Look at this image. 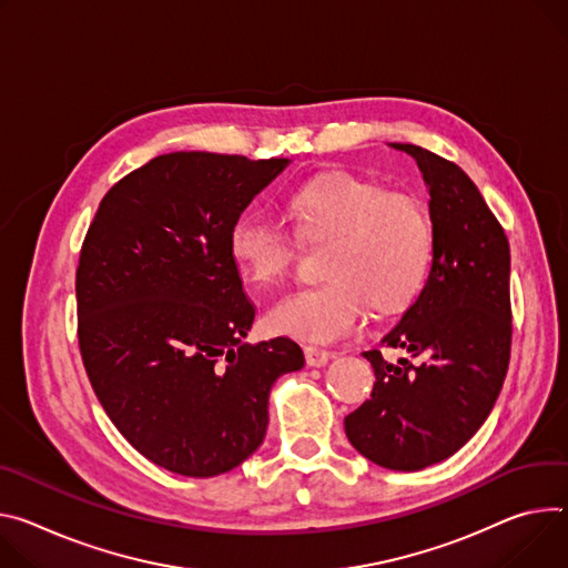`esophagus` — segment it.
Listing matches in <instances>:
<instances>
[{
    "label": "esophagus",
    "mask_w": 568,
    "mask_h": 568,
    "mask_svg": "<svg viewBox=\"0 0 568 568\" xmlns=\"http://www.w3.org/2000/svg\"><path fill=\"white\" fill-rule=\"evenodd\" d=\"M303 353H305V363L311 367H324L328 359L333 357V351H326V348H320V346H313V344L305 346Z\"/></svg>",
    "instance_id": "1"
}]
</instances>
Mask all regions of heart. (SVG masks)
<instances>
[{"instance_id":"1","label":"heart","mask_w":568,"mask_h":568,"mask_svg":"<svg viewBox=\"0 0 568 568\" xmlns=\"http://www.w3.org/2000/svg\"><path fill=\"white\" fill-rule=\"evenodd\" d=\"M285 211L331 244L320 263L324 281L270 313L274 333L335 342L363 326L369 307L396 313L419 294L430 270L433 226L417 199L385 194L351 174H331L292 190ZM229 246L240 272L261 287L278 283L294 255L283 224L263 211L235 222Z\"/></svg>"}]
</instances>
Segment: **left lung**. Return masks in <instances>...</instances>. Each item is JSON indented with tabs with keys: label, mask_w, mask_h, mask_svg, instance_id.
<instances>
[{
	"label": "left lung",
	"mask_w": 568,
	"mask_h": 568,
	"mask_svg": "<svg viewBox=\"0 0 568 568\" xmlns=\"http://www.w3.org/2000/svg\"><path fill=\"white\" fill-rule=\"evenodd\" d=\"M389 146L417 161L428 187L433 265L417 301L381 339L405 355L389 363L381 348L363 353L376 383L344 430L378 467L419 471L467 444L500 394L511 346L509 244L455 163L417 144Z\"/></svg>",
	"instance_id": "obj_1"
}]
</instances>
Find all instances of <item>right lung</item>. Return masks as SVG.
<instances>
[{"label":"right lung","mask_w":568,"mask_h":568,"mask_svg":"<svg viewBox=\"0 0 568 568\" xmlns=\"http://www.w3.org/2000/svg\"><path fill=\"white\" fill-rule=\"evenodd\" d=\"M287 165L165 153L115 183L88 229L77 270L88 378L126 442L172 474L235 469L265 439L274 383L305 363L287 337L244 342L255 311L229 246Z\"/></svg>","instance_id":"right-lung-1"}]
</instances>
